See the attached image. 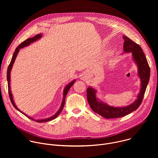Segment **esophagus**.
Instances as JSON below:
<instances>
[{"mask_svg": "<svg viewBox=\"0 0 158 158\" xmlns=\"http://www.w3.org/2000/svg\"><path fill=\"white\" fill-rule=\"evenodd\" d=\"M87 73H84L82 74V76H81V79H82V80H85V79H87Z\"/></svg>", "mask_w": 158, "mask_h": 158, "instance_id": "esophagus-1", "label": "esophagus"}]
</instances>
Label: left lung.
I'll return each mask as SVG.
<instances>
[{"label": "left lung", "instance_id": "left-lung-1", "mask_svg": "<svg viewBox=\"0 0 158 158\" xmlns=\"http://www.w3.org/2000/svg\"><path fill=\"white\" fill-rule=\"evenodd\" d=\"M123 38L124 40V53L131 54L132 59L138 67V76L140 79L141 88L137 99L132 104L123 107H114L99 99L97 96V90L89 86L87 89V98L90 107L94 112L106 119L123 117L136 110L142 102L149 81L150 68L142 48L126 35H123Z\"/></svg>", "mask_w": 158, "mask_h": 158}]
</instances>
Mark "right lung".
Listing matches in <instances>:
<instances>
[{"instance_id":"add662e5","label":"right lung","mask_w":158,"mask_h":158,"mask_svg":"<svg viewBox=\"0 0 158 158\" xmlns=\"http://www.w3.org/2000/svg\"><path fill=\"white\" fill-rule=\"evenodd\" d=\"M42 34H38L37 35H35L34 37H32V38H29V39H26L25 41H24L22 43H21L19 46L15 49V52L12 56V59H11V61H10V63L8 67V69H7V82H8V89H9V97H10V99L11 101V102L12 104V105L14 106V107L17 110H19V112H20L22 114H23L24 115H25L26 116H27V118H29V119L33 120V121H35L37 123H45V122H48V121H50L51 120H53L55 118H56L58 115L60 113V112L62 111L63 107H64V106L65 104V97L67 96V93H68V91H69L70 88L73 86V85L74 84V82L76 81V79H74L71 82H70L69 84H67L64 89V91H63V99H62V103H61V105L59 109V110L57 111L56 113L53 115L51 117H49L48 118H45V119H35L34 118H31L30 116H29L28 115H27L26 114H25L24 112H23L22 111H21L17 107V106L15 105V102H14V98H13V96H12V94L11 93V89H10V73H11V70L12 69V67H13V65H14V63L15 60V59L17 57V56L20 51V49H22L24 48L25 47H27V46H29L30 44H31L32 43L34 42H36L37 40H39L40 38H42Z\"/></svg>"}]
</instances>
